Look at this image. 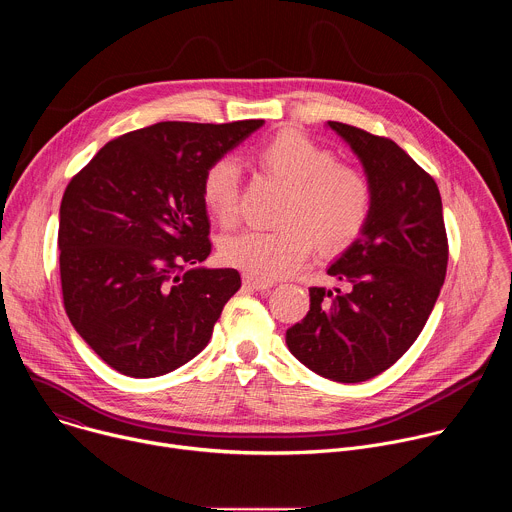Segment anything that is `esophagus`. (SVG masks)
I'll return each mask as SVG.
<instances>
[{
    "instance_id": "obj_1",
    "label": "esophagus",
    "mask_w": 512,
    "mask_h": 512,
    "mask_svg": "<svg viewBox=\"0 0 512 512\" xmlns=\"http://www.w3.org/2000/svg\"><path fill=\"white\" fill-rule=\"evenodd\" d=\"M243 285L249 287V289H255V291H267L269 287H273L271 281H263V279H257V277H251V275L243 277Z\"/></svg>"
}]
</instances>
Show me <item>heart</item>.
<instances>
[{
    "label": "heart",
    "mask_w": 512,
    "mask_h": 512,
    "mask_svg": "<svg viewBox=\"0 0 512 512\" xmlns=\"http://www.w3.org/2000/svg\"><path fill=\"white\" fill-rule=\"evenodd\" d=\"M265 172L289 188L281 210L283 227L245 229L221 241L223 263L257 279L294 271L312 251L348 247L367 225L373 186L358 168L336 164V156L298 131H281L257 150ZM241 170L233 158L212 162L202 176V202L216 223L231 225L239 212Z\"/></svg>",
    "instance_id": "heart-1"
}]
</instances>
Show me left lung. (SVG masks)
<instances>
[{
  "mask_svg": "<svg viewBox=\"0 0 512 512\" xmlns=\"http://www.w3.org/2000/svg\"><path fill=\"white\" fill-rule=\"evenodd\" d=\"M373 186L362 233L328 267L342 285L310 287V312L285 332L289 352L336 383L369 381L421 334L448 267L442 196L401 148L358 127L328 121Z\"/></svg>",
  "mask_w": 512,
  "mask_h": 512,
  "instance_id": "obj_1",
  "label": "left lung"
}]
</instances>
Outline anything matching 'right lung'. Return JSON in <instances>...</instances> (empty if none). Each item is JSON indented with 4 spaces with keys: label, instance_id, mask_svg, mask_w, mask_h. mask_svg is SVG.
<instances>
[{
    "label": "right lung",
    "instance_id": "obj_1",
    "mask_svg": "<svg viewBox=\"0 0 512 512\" xmlns=\"http://www.w3.org/2000/svg\"><path fill=\"white\" fill-rule=\"evenodd\" d=\"M265 121H162L125 133L70 180L60 204L64 310L121 375L176 371L210 340L237 269H208L206 168ZM189 269L186 270L185 267Z\"/></svg>",
    "mask_w": 512,
    "mask_h": 512
}]
</instances>
